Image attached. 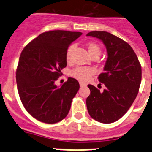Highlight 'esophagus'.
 Segmentation results:
<instances>
[{
	"label": "esophagus",
	"instance_id": "esophagus-1",
	"mask_svg": "<svg viewBox=\"0 0 152 152\" xmlns=\"http://www.w3.org/2000/svg\"><path fill=\"white\" fill-rule=\"evenodd\" d=\"M86 84H83V83H80V88H83V87H85Z\"/></svg>",
	"mask_w": 152,
	"mask_h": 152
}]
</instances>
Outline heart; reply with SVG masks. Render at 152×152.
<instances>
[{"label":"heart","instance_id":"obj_1","mask_svg":"<svg viewBox=\"0 0 152 152\" xmlns=\"http://www.w3.org/2000/svg\"><path fill=\"white\" fill-rule=\"evenodd\" d=\"M86 46L88 48V51L91 57L100 56V53H101V49L98 44L95 43V42H88L86 44ZM74 49H75L74 45H71L68 47L66 53H65V59H66L67 62H70L72 61V52H73ZM94 73V70L92 68L78 67V68L72 70L71 72V76L80 81L84 82V81H87Z\"/></svg>","mask_w":152,"mask_h":152}]
</instances>
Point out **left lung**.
<instances>
[{"label": "left lung", "mask_w": 152, "mask_h": 152, "mask_svg": "<svg viewBox=\"0 0 152 152\" xmlns=\"http://www.w3.org/2000/svg\"><path fill=\"white\" fill-rule=\"evenodd\" d=\"M99 39L107 48L104 72L98 79L105 85L103 91L88 84L91 91L86 103L90 116L102 123L117 121L135 100L142 80V67L136 54L126 42L105 31L87 34Z\"/></svg>", "instance_id": "8db88e82"}]
</instances>
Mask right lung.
Here are the masks:
<instances>
[{
  "label": "right lung",
  "instance_id": "right-lung-1",
  "mask_svg": "<svg viewBox=\"0 0 152 152\" xmlns=\"http://www.w3.org/2000/svg\"><path fill=\"white\" fill-rule=\"evenodd\" d=\"M82 33L66 30L45 32L21 52L16 73L17 90L23 105L37 120L53 124L66 117L80 85L68 77L60 88L55 84L67 61L65 53Z\"/></svg>",
  "mask_w": 152,
  "mask_h": 152
}]
</instances>
